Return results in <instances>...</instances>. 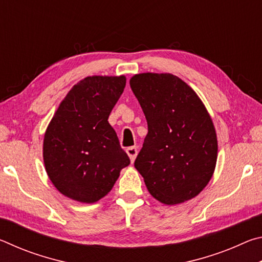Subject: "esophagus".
I'll use <instances>...</instances> for the list:
<instances>
[{"instance_id": "obj_1", "label": "esophagus", "mask_w": 262, "mask_h": 262, "mask_svg": "<svg viewBox=\"0 0 262 262\" xmlns=\"http://www.w3.org/2000/svg\"><path fill=\"white\" fill-rule=\"evenodd\" d=\"M126 152L128 154V156H129L130 161L134 162L136 156H137V148H136V147H129V148H127V149H126Z\"/></svg>"}]
</instances>
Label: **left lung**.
Here are the masks:
<instances>
[{"label": "left lung", "mask_w": 262, "mask_h": 262, "mask_svg": "<svg viewBox=\"0 0 262 262\" xmlns=\"http://www.w3.org/2000/svg\"><path fill=\"white\" fill-rule=\"evenodd\" d=\"M129 83L148 122L136 170L162 203L190 200L215 170L217 137L210 115L192 88L172 74H139Z\"/></svg>", "instance_id": "8db88e82"}]
</instances>
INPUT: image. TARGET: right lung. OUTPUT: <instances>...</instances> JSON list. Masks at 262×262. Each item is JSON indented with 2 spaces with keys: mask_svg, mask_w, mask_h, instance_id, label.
Returning a JSON list of instances; mask_svg holds the SVG:
<instances>
[{
  "mask_svg": "<svg viewBox=\"0 0 262 262\" xmlns=\"http://www.w3.org/2000/svg\"><path fill=\"white\" fill-rule=\"evenodd\" d=\"M126 77L91 76L62 100L43 139V163L53 185L73 200L94 203L130 164L108 123Z\"/></svg>",
  "mask_w": 262,
  "mask_h": 262,
  "instance_id": "1",
  "label": "right lung"
}]
</instances>
